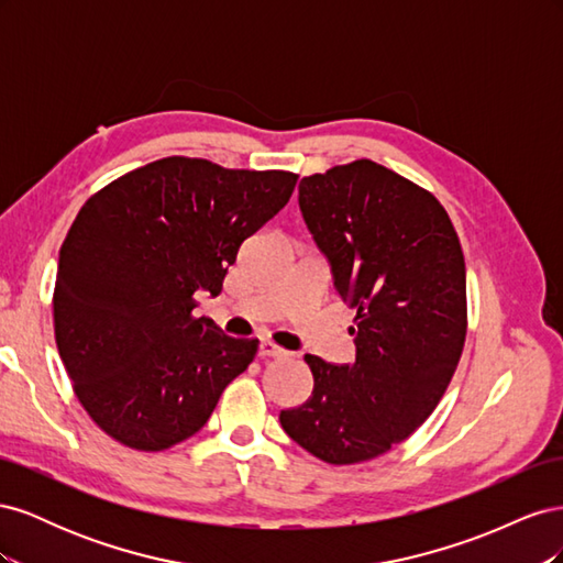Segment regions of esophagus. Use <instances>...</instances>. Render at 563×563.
<instances>
[{
    "instance_id": "34e87169",
    "label": "esophagus",
    "mask_w": 563,
    "mask_h": 563,
    "mask_svg": "<svg viewBox=\"0 0 563 563\" xmlns=\"http://www.w3.org/2000/svg\"><path fill=\"white\" fill-rule=\"evenodd\" d=\"M258 354H261V356H284V354H286V350L277 347L275 343H269V340H261Z\"/></svg>"
}]
</instances>
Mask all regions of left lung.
<instances>
[{
	"instance_id": "obj_1",
	"label": "left lung",
	"mask_w": 563,
	"mask_h": 563,
	"mask_svg": "<svg viewBox=\"0 0 563 563\" xmlns=\"http://www.w3.org/2000/svg\"><path fill=\"white\" fill-rule=\"evenodd\" d=\"M298 207L335 296L356 310L354 362L305 354L314 389L279 422L323 463H364L411 437L453 378L467 333L463 249L430 192L371 159L302 178Z\"/></svg>"
}]
</instances>
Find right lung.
<instances>
[{
  "instance_id": "right-lung-1",
  "label": "right lung",
  "mask_w": 563,
  "mask_h": 563,
  "mask_svg": "<svg viewBox=\"0 0 563 563\" xmlns=\"http://www.w3.org/2000/svg\"><path fill=\"white\" fill-rule=\"evenodd\" d=\"M296 180L166 157L84 203L60 246L56 343L81 406L119 444L164 451L192 437L249 368L258 340L195 317V294H220Z\"/></svg>"
}]
</instances>
